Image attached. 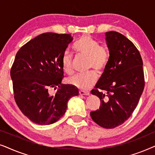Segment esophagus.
<instances>
[{
	"mask_svg": "<svg viewBox=\"0 0 155 155\" xmlns=\"http://www.w3.org/2000/svg\"><path fill=\"white\" fill-rule=\"evenodd\" d=\"M79 94H80V95H86V96H87V95H90V92H85V91L80 90L79 91Z\"/></svg>",
	"mask_w": 155,
	"mask_h": 155,
	"instance_id": "1",
	"label": "esophagus"
}]
</instances>
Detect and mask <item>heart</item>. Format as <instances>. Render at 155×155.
Returning a JSON list of instances; mask_svg holds the SVG:
<instances>
[{
	"instance_id": "b5f03b06",
	"label": "heart",
	"mask_w": 155,
	"mask_h": 155,
	"mask_svg": "<svg viewBox=\"0 0 155 155\" xmlns=\"http://www.w3.org/2000/svg\"><path fill=\"white\" fill-rule=\"evenodd\" d=\"M74 49L78 55L87 58L86 71H90L75 75L70 78L68 82L80 90H89L97 82V76L94 71L101 73L108 65L109 51L105 46L99 45L97 39L87 35L82 36L78 39L74 46ZM61 65L63 71L68 75H71L73 73V56L68 51H65L61 57Z\"/></svg>"
}]
</instances>
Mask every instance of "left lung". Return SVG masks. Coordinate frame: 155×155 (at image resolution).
Returning a JSON list of instances; mask_svg holds the SVG:
<instances>
[{"label":"left lung","instance_id":"left-lung-1","mask_svg":"<svg viewBox=\"0 0 155 155\" xmlns=\"http://www.w3.org/2000/svg\"><path fill=\"white\" fill-rule=\"evenodd\" d=\"M106 40L109 63L91 92L100 99L101 104L90 116L102 128H114L128 120L136 108L145 77L140 54L132 41L114 31L106 32Z\"/></svg>","mask_w":155,"mask_h":155}]
</instances>
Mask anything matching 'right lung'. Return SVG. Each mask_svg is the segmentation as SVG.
Segmentation results:
<instances>
[{
	"instance_id": "obj_1",
	"label": "right lung",
	"mask_w": 155,
	"mask_h": 155,
	"mask_svg": "<svg viewBox=\"0 0 155 155\" xmlns=\"http://www.w3.org/2000/svg\"><path fill=\"white\" fill-rule=\"evenodd\" d=\"M73 39L68 34L44 33L16 54L10 70L14 99L21 111L35 124L56 122L65 113L69 99L79 94L73 86L61 84V57ZM57 87L56 94L50 95L49 89Z\"/></svg>"
}]
</instances>
